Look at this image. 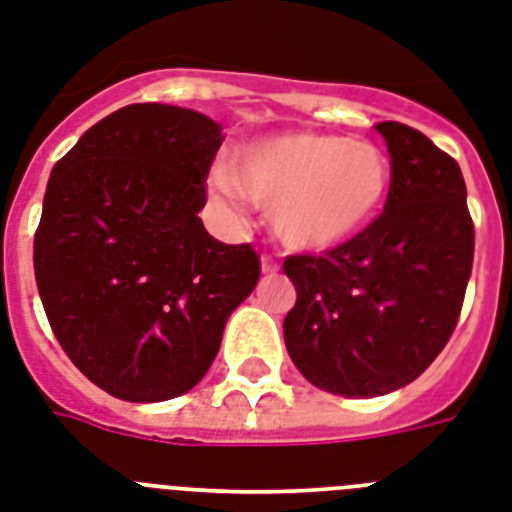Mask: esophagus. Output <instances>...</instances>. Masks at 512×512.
Segmentation results:
<instances>
[{"mask_svg":"<svg viewBox=\"0 0 512 512\" xmlns=\"http://www.w3.org/2000/svg\"><path fill=\"white\" fill-rule=\"evenodd\" d=\"M260 268H263L265 276H273V273H278V263L273 260V257H263V260H260Z\"/></svg>","mask_w":512,"mask_h":512,"instance_id":"34e87169","label":"esophagus"}]
</instances>
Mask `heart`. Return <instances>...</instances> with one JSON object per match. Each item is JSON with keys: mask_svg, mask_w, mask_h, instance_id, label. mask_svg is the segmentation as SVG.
<instances>
[{"mask_svg": "<svg viewBox=\"0 0 512 512\" xmlns=\"http://www.w3.org/2000/svg\"><path fill=\"white\" fill-rule=\"evenodd\" d=\"M393 161L380 145L325 132H278L239 145L210 192L221 205L268 210L270 229L294 252L351 242L388 205Z\"/></svg>", "mask_w": 512, "mask_h": 512, "instance_id": "b5f03b06", "label": "heart"}]
</instances>
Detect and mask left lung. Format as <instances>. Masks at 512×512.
Masks as SVG:
<instances>
[{"label":"left lung","instance_id":"1","mask_svg":"<svg viewBox=\"0 0 512 512\" xmlns=\"http://www.w3.org/2000/svg\"><path fill=\"white\" fill-rule=\"evenodd\" d=\"M375 130L393 161L382 216L325 255L283 263L296 289L283 320L291 362L315 388L343 398L393 393L435 362L474 263L461 166L406 124Z\"/></svg>","mask_w":512,"mask_h":512}]
</instances>
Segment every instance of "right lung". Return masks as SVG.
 <instances>
[{"instance_id": "right-lung-1", "label": "right lung", "mask_w": 512, "mask_h": 512, "mask_svg": "<svg viewBox=\"0 0 512 512\" xmlns=\"http://www.w3.org/2000/svg\"><path fill=\"white\" fill-rule=\"evenodd\" d=\"M221 124L132 103L93 124L51 169L33 244L51 330L114 398L158 403L203 380L223 328L260 278L249 244L197 216Z\"/></svg>"}]
</instances>
